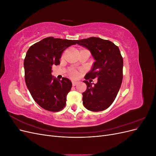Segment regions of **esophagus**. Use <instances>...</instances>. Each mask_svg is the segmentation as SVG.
<instances>
[{
  "label": "esophagus",
  "instance_id": "obj_1",
  "mask_svg": "<svg viewBox=\"0 0 156 156\" xmlns=\"http://www.w3.org/2000/svg\"><path fill=\"white\" fill-rule=\"evenodd\" d=\"M77 84H78V83H77V81H72V84H73V86H76Z\"/></svg>",
  "mask_w": 156,
  "mask_h": 156
}]
</instances>
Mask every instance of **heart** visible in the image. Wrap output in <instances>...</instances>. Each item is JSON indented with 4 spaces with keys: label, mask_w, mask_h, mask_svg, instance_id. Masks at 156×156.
I'll use <instances>...</instances> for the list:
<instances>
[{
    "label": "heart",
    "mask_w": 156,
    "mask_h": 156,
    "mask_svg": "<svg viewBox=\"0 0 156 156\" xmlns=\"http://www.w3.org/2000/svg\"><path fill=\"white\" fill-rule=\"evenodd\" d=\"M77 73L76 72H73L72 73V77H77Z\"/></svg>",
    "instance_id": "heart-1"
}]
</instances>
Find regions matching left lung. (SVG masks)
I'll return each mask as SVG.
<instances>
[{"label": "left lung", "mask_w": 156, "mask_h": 156, "mask_svg": "<svg viewBox=\"0 0 156 156\" xmlns=\"http://www.w3.org/2000/svg\"><path fill=\"white\" fill-rule=\"evenodd\" d=\"M90 51L95 62L84 81L87 88L83 93V105L91 111H101L109 107L115 100L123 78V58L119 48L111 41L91 37L76 40ZM97 78L96 84L90 78Z\"/></svg>", "instance_id": "1"}]
</instances>
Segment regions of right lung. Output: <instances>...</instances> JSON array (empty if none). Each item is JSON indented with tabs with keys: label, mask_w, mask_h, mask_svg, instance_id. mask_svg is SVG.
Returning <instances> with one entry per match:
<instances>
[{
	"label": "right lung",
	"mask_w": 156,
	"mask_h": 156,
	"mask_svg": "<svg viewBox=\"0 0 156 156\" xmlns=\"http://www.w3.org/2000/svg\"><path fill=\"white\" fill-rule=\"evenodd\" d=\"M75 42L48 37L30 46L27 52L24 60L26 85L34 100L47 111L58 112L66 104L72 83L68 78L60 80L53 76L51 69L60 64L63 51Z\"/></svg>",
	"instance_id": "right-lung-1"
}]
</instances>
